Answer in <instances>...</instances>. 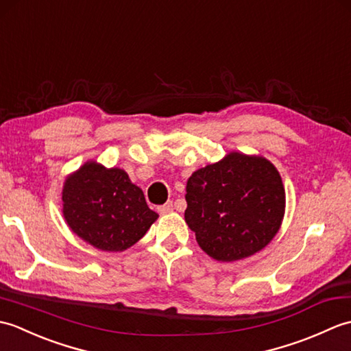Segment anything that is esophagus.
Returning <instances> with one entry per match:
<instances>
[{"label": "esophagus", "mask_w": 351, "mask_h": 351, "mask_svg": "<svg viewBox=\"0 0 351 351\" xmlns=\"http://www.w3.org/2000/svg\"><path fill=\"white\" fill-rule=\"evenodd\" d=\"M158 211H160V214H169V213H171V211H173V202H167L166 205L160 206Z\"/></svg>", "instance_id": "esophagus-1"}]
</instances>
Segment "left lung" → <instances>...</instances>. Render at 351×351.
Returning a JSON list of instances; mask_svg holds the SVG:
<instances>
[{
  "label": "left lung",
  "mask_w": 351,
  "mask_h": 351,
  "mask_svg": "<svg viewBox=\"0 0 351 351\" xmlns=\"http://www.w3.org/2000/svg\"><path fill=\"white\" fill-rule=\"evenodd\" d=\"M185 191V221L199 247L220 263L263 250L285 215L280 173L263 155L229 152L193 171Z\"/></svg>",
  "instance_id": "8db88e82"
}]
</instances>
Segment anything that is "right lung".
I'll use <instances>...</instances> for the list:
<instances>
[{
    "mask_svg": "<svg viewBox=\"0 0 351 351\" xmlns=\"http://www.w3.org/2000/svg\"><path fill=\"white\" fill-rule=\"evenodd\" d=\"M62 200L69 229L102 252L130 249L158 219L123 169L95 160L66 176Z\"/></svg>",
    "mask_w": 351,
    "mask_h": 351,
    "instance_id": "add662e5",
    "label": "right lung"
}]
</instances>
